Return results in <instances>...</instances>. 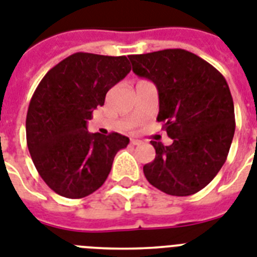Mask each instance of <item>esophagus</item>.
<instances>
[{
    "label": "esophagus",
    "instance_id": "obj_1",
    "mask_svg": "<svg viewBox=\"0 0 257 257\" xmlns=\"http://www.w3.org/2000/svg\"><path fill=\"white\" fill-rule=\"evenodd\" d=\"M131 144L133 146H139V144H142V141H139V139H131Z\"/></svg>",
    "mask_w": 257,
    "mask_h": 257
}]
</instances>
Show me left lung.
Returning <instances> with one entry per match:
<instances>
[{
    "label": "left lung",
    "instance_id": "left-lung-1",
    "mask_svg": "<svg viewBox=\"0 0 257 257\" xmlns=\"http://www.w3.org/2000/svg\"><path fill=\"white\" fill-rule=\"evenodd\" d=\"M133 71L159 92L158 120L171 146L151 141L155 160L143 167L148 182L171 196L200 192L227 159L235 133L234 101L219 71L181 48L128 56Z\"/></svg>",
    "mask_w": 257,
    "mask_h": 257
}]
</instances>
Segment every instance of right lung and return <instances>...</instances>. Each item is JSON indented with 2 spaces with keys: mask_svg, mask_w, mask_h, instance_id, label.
Returning <instances> with one entry per match:
<instances>
[{
  "mask_svg": "<svg viewBox=\"0 0 257 257\" xmlns=\"http://www.w3.org/2000/svg\"><path fill=\"white\" fill-rule=\"evenodd\" d=\"M131 71L126 56L76 52L46 73L30 101L26 139L34 165L55 193L82 198L102 186L130 139L90 134L88 120Z\"/></svg>",
  "mask_w": 257,
  "mask_h": 257,
  "instance_id": "obj_1",
  "label": "right lung"
}]
</instances>
